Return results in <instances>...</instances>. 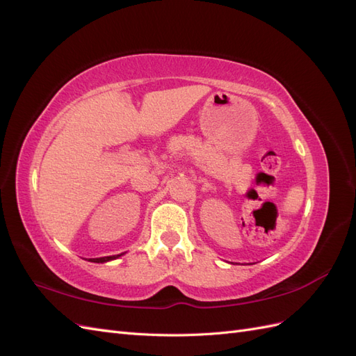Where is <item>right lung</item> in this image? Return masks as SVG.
<instances>
[{"mask_svg":"<svg viewBox=\"0 0 356 356\" xmlns=\"http://www.w3.org/2000/svg\"><path fill=\"white\" fill-rule=\"evenodd\" d=\"M123 254H118V255H110V257H99V258H90L89 261H93V263H105V261H110V260H114V258L120 257Z\"/></svg>","mask_w":356,"mask_h":356,"instance_id":"add662e5","label":"right lung"}]
</instances>
